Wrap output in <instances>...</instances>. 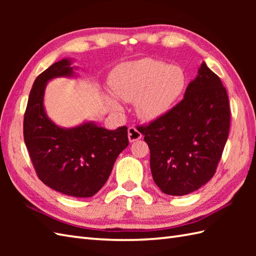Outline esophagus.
Wrapping results in <instances>:
<instances>
[{
    "label": "esophagus",
    "mask_w": 256,
    "mask_h": 256,
    "mask_svg": "<svg viewBox=\"0 0 256 256\" xmlns=\"http://www.w3.org/2000/svg\"><path fill=\"white\" fill-rule=\"evenodd\" d=\"M128 140L130 142H135V140L142 138V133H140L138 130L135 126L128 128Z\"/></svg>",
    "instance_id": "obj_1"
}]
</instances>
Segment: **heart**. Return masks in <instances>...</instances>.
Listing matches in <instances>:
<instances>
[{
  "label": "heart",
  "instance_id": "obj_1",
  "mask_svg": "<svg viewBox=\"0 0 256 256\" xmlns=\"http://www.w3.org/2000/svg\"><path fill=\"white\" fill-rule=\"evenodd\" d=\"M113 94L120 99L135 101V108L145 121L164 116L176 104L187 86L182 68L153 58L122 64L111 76ZM113 110H121L114 96H108Z\"/></svg>",
  "mask_w": 256,
  "mask_h": 256
}]
</instances>
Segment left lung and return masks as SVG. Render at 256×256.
Returning a JSON list of instances; mask_svg holds the SVG:
<instances>
[{
  "label": "left lung",
  "instance_id": "obj_1",
  "mask_svg": "<svg viewBox=\"0 0 256 256\" xmlns=\"http://www.w3.org/2000/svg\"><path fill=\"white\" fill-rule=\"evenodd\" d=\"M229 98L220 78L202 62L184 99L140 132L150 150V172L166 194L184 196L214 177L229 136Z\"/></svg>",
  "mask_w": 256,
  "mask_h": 256
}]
</instances>
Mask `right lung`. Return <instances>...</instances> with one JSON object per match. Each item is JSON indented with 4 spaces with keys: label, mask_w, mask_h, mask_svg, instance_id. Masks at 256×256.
Listing matches in <instances>:
<instances>
[{
    "label": "right lung",
    "mask_w": 256,
    "mask_h": 256,
    "mask_svg": "<svg viewBox=\"0 0 256 256\" xmlns=\"http://www.w3.org/2000/svg\"><path fill=\"white\" fill-rule=\"evenodd\" d=\"M69 59L55 62L36 78L24 114V140L38 178L48 187L72 197H92L103 187L114 162L128 148V128L114 131L94 122L59 128L47 118V81L72 76Z\"/></svg>",
    "instance_id": "right-lung-1"
}]
</instances>
